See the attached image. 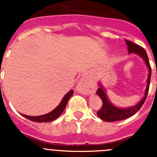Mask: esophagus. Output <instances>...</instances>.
I'll return each instance as SVG.
<instances>
[{
	"label": "esophagus",
	"mask_w": 157,
	"mask_h": 157,
	"mask_svg": "<svg viewBox=\"0 0 157 157\" xmlns=\"http://www.w3.org/2000/svg\"><path fill=\"white\" fill-rule=\"evenodd\" d=\"M77 90L82 94H89L93 90V85L86 78H82L77 86Z\"/></svg>",
	"instance_id": "obj_1"
}]
</instances>
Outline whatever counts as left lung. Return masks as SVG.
Listing matches in <instances>:
<instances>
[{
	"mask_svg": "<svg viewBox=\"0 0 157 157\" xmlns=\"http://www.w3.org/2000/svg\"><path fill=\"white\" fill-rule=\"evenodd\" d=\"M127 45L128 46V52L129 53L130 52H134V53L138 54L140 56L143 58L144 60L145 61V63L149 67V76H148V79H147V88L145 90V97L143 99L140 101L139 103L137 104L136 105L133 107H130L127 109H118L114 105H112L110 103L107 98V96L105 93L104 92L103 87L100 86V88L98 89L97 90V94H98L101 99L102 100V106L101 109L98 111V116L101 120H104L106 122H116V121H120V120H126L127 118L130 117V116H134L136 112H138L141 106L143 105L144 102L145 101L149 93V84H150V78H151V74H152V69H151V66L149 64V58L147 56V53L145 52V48H142L140 45H137L135 43L132 42V41L126 40Z\"/></svg>",
	"mask_w": 157,
	"mask_h": 157,
	"instance_id": "left-lung-1",
	"label": "left lung"
}]
</instances>
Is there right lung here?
<instances>
[{"label":"right lung","instance_id":"right-lung-1","mask_svg":"<svg viewBox=\"0 0 157 157\" xmlns=\"http://www.w3.org/2000/svg\"><path fill=\"white\" fill-rule=\"evenodd\" d=\"M73 94H74V91L73 90H71L70 92L67 93V94L63 97V100L61 101L60 104H59L53 111H52V112L48 113V114L39 116H29L23 114H22V116H24V117L27 118V119H28V120H31V121L37 122V123H43V122H44V123H47V122L53 121V120L57 119V118L62 114V112L64 110L65 107H66L67 103L69 98L71 97Z\"/></svg>","mask_w":157,"mask_h":157}]
</instances>
